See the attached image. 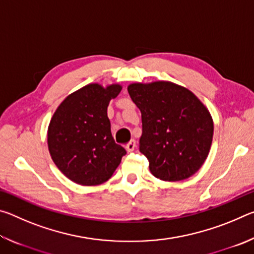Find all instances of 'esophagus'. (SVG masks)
Listing matches in <instances>:
<instances>
[{"label": "esophagus", "instance_id": "esophagus-1", "mask_svg": "<svg viewBox=\"0 0 254 254\" xmlns=\"http://www.w3.org/2000/svg\"><path fill=\"white\" fill-rule=\"evenodd\" d=\"M135 147H136V143H135V140H131L130 142H128L127 145H126V149L127 150L128 152H132L133 150L135 149Z\"/></svg>", "mask_w": 254, "mask_h": 254}]
</instances>
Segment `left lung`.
Listing matches in <instances>:
<instances>
[{
	"mask_svg": "<svg viewBox=\"0 0 254 254\" xmlns=\"http://www.w3.org/2000/svg\"><path fill=\"white\" fill-rule=\"evenodd\" d=\"M127 92L141 111L139 149L154 177L179 182L197 173L208 156L214 132L203 103L170 81L131 84Z\"/></svg>",
	"mask_w": 254,
	"mask_h": 254,
	"instance_id": "8db88e82",
	"label": "left lung"
}]
</instances>
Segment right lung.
<instances>
[{
    "label": "right lung",
    "instance_id": "add662e5",
    "mask_svg": "<svg viewBox=\"0 0 254 254\" xmlns=\"http://www.w3.org/2000/svg\"><path fill=\"white\" fill-rule=\"evenodd\" d=\"M122 87L89 84L70 94L56 110L48 127V148L59 170L72 182L94 186L109 180L126 149L115 143L107 106Z\"/></svg>",
    "mask_w": 254,
    "mask_h": 254
}]
</instances>
